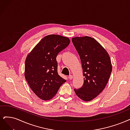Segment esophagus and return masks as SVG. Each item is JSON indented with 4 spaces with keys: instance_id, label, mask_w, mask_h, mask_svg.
<instances>
[{
    "instance_id": "obj_1",
    "label": "esophagus",
    "mask_w": 130,
    "mask_h": 130,
    "mask_svg": "<svg viewBox=\"0 0 130 130\" xmlns=\"http://www.w3.org/2000/svg\"><path fill=\"white\" fill-rule=\"evenodd\" d=\"M69 79L70 80L72 79H73V76L72 75H70L69 76Z\"/></svg>"
}]
</instances>
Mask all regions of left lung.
<instances>
[{"label": "left lung", "instance_id": "1", "mask_svg": "<svg viewBox=\"0 0 130 130\" xmlns=\"http://www.w3.org/2000/svg\"><path fill=\"white\" fill-rule=\"evenodd\" d=\"M72 41L80 56L85 77L82 87L74 92L81 100L89 101L107 84L112 71L111 60L107 52L92 37H76Z\"/></svg>", "mask_w": 130, "mask_h": 130}]
</instances>
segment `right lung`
<instances>
[{"instance_id": "obj_1", "label": "right lung", "mask_w": 130, "mask_h": 130, "mask_svg": "<svg viewBox=\"0 0 130 130\" xmlns=\"http://www.w3.org/2000/svg\"><path fill=\"white\" fill-rule=\"evenodd\" d=\"M70 43L68 37L58 35L46 36L26 58V80L33 92L43 100L51 99L66 81L58 73L56 57Z\"/></svg>"}]
</instances>
